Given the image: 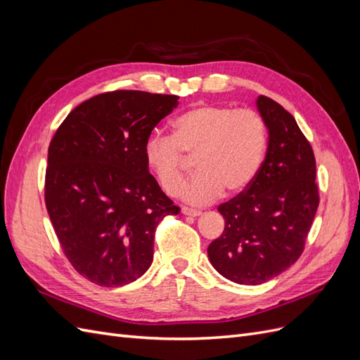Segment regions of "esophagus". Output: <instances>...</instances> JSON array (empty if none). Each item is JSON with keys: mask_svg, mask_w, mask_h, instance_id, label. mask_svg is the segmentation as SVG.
<instances>
[{"mask_svg": "<svg viewBox=\"0 0 360 360\" xmlns=\"http://www.w3.org/2000/svg\"><path fill=\"white\" fill-rule=\"evenodd\" d=\"M181 213L186 214V216H200L201 214V210H197V209H191V207H181Z\"/></svg>", "mask_w": 360, "mask_h": 360, "instance_id": "obj_1", "label": "esophagus"}]
</instances>
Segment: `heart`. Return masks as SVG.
<instances>
[{"instance_id": "obj_1", "label": "heart", "mask_w": 360, "mask_h": 360, "mask_svg": "<svg viewBox=\"0 0 360 360\" xmlns=\"http://www.w3.org/2000/svg\"><path fill=\"white\" fill-rule=\"evenodd\" d=\"M267 150L264 120L252 110L200 105L171 123V136L151 135L144 146L147 168L167 193H176L195 159L200 172L184 183L179 197L207 204L246 191L263 165Z\"/></svg>"}]
</instances>
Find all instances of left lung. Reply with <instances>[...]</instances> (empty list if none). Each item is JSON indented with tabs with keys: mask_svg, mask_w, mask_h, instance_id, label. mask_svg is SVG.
<instances>
[{
	"mask_svg": "<svg viewBox=\"0 0 360 360\" xmlns=\"http://www.w3.org/2000/svg\"><path fill=\"white\" fill-rule=\"evenodd\" d=\"M269 130L266 159L250 186L217 210L224 233L207 254L219 274L240 285H259L294 264L303 252L320 202L315 158L294 117L258 96Z\"/></svg>",
	"mask_w": 360,
	"mask_h": 360,
	"instance_id": "8db88e82",
	"label": "left lung"
}]
</instances>
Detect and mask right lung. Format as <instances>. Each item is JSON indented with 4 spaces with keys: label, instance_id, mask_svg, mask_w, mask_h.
Returning <instances> with one entry per match:
<instances>
[{
    "label": "right lung",
    "instance_id": "obj_1",
    "mask_svg": "<svg viewBox=\"0 0 360 360\" xmlns=\"http://www.w3.org/2000/svg\"><path fill=\"white\" fill-rule=\"evenodd\" d=\"M177 105L174 94L103 93L76 106L51 141L46 209L70 264L93 284L143 276L158 224L180 212L144 159L151 130Z\"/></svg>",
    "mask_w": 360,
    "mask_h": 360
}]
</instances>
